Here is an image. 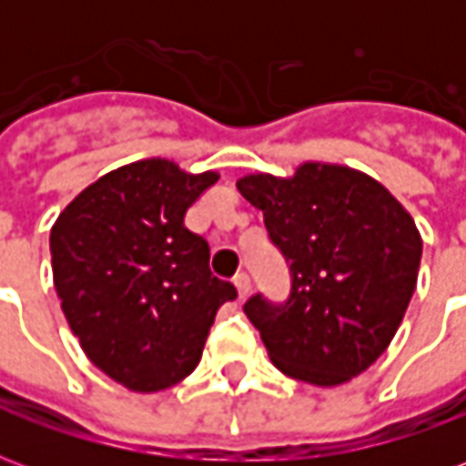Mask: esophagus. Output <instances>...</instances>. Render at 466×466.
<instances>
[{
	"mask_svg": "<svg viewBox=\"0 0 466 466\" xmlns=\"http://www.w3.org/2000/svg\"><path fill=\"white\" fill-rule=\"evenodd\" d=\"M234 287H237L239 299H247V297H249V292H252V282H249V277H247V274H239V277L234 279Z\"/></svg>",
	"mask_w": 466,
	"mask_h": 466,
	"instance_id": "1",
	"label": "esophagus"
}]
</instances>
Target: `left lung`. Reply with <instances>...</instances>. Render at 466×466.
<instances>
[{"label":"left lung","instance_id":"obj_1","mask_svg":"<svg viewBox=\"0 0 466 466\" xmlns=\"http://www.w3.org/2000/svg\"><path fill=\"white\" fill-rule=\"evenodd\" d=\"M237 189L264 214L292 269V294H257L244 314L277 370L337 387L370 370L400 329L417 287L421 234L394 194L344 164L302 162L292 177L244 174Z\"/></svg>","mask_w":466,"mask_h":466}]
</instances>
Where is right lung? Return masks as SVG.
<instances>
[{
    "mask_svg": "<svg viewBox=\"0 0 466 466\" xmlns=\"http://www.w3.org/2000/svg\"><path fill=\"white\" fill-rule=\"evenodd\" d=\"M219 179L152 157L76 194L49 232L55 289L89 361L139 394L169 390L202 360L217 309L237 297L209 272L184 212Z\"/></svg>",
    "mask_w": 466,
    "mask_h": 466,
    "instance_id": "right-lung-1",
    "label": "right lung"
}]
</instances>
